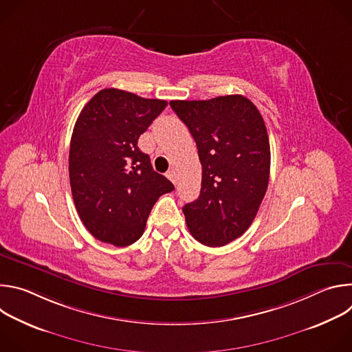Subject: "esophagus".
Instances as JSON below:
<instances>
[{
	"label": "esophagus",
	"instance_id": "34e87169",
	"mask_svg": "<svg viewBox=\"0 0 352 352\" xmlns=\"http://www.w3.org/2000/svg\"><path fill=\"white\" fill-rule=\"evenodd\" d=\"M166 177H167L173 184H177V173H175L174 170H168L167 174H166Z\"/></svg>",
	"mask_w": 352,
	"mask_h": 352
}]
</instances>
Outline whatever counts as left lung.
<instances>
[{
  "label": "left lung",
  "instance_id": "left-lung-1",
  "mask_svg": "<svg viewBox=\"0 0 352 352\" xmlns=\"http://www.w3.org/2000/svg\"><path fill=\"white\" fill-rule=\"evenodd\" d=\"M171 109L193 136L202 164V188L182 208L192 236L224 246L255 220L269 185L270 144L265 121L241 94L173 100Z\"/></svg>",
  "mask_w": 352,
  "mask_h": 352
}]
</instances>
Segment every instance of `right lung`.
Masks as SVG:
<instances>
[{
    "label": "right lung",
    "instance_id": "1",
    "mask_svg": "<svg viewBox=\"0 0 352 352\" xmlns=\"http://www.w3.org/2000/svg\"><path fill=\"white\" fill-rule=\"evenodd\" d=\"M167 107L120 89L96 93L80 111L69 147V182L75 208L102 242H136L159 197L174 189L138 147L139 136Z\"/></svg>",
    "mask_w": 352,
    "mask_h": 352
}]
</instances>
